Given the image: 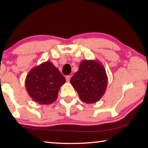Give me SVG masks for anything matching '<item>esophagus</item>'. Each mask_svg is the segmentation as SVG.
I'll return each mask as SVG.
<instances>
[{
	"label": "esophagus",
	"instance_id": "1",
	"mask_svg": "<svg viewBox=\"0 0 148 148\" xmlns=\"http://www.w3.org/2000/svg\"><path fill=\"white\" fill-rule=\"evenodd\" d=\"M71 77L70 75L66 76V82H69L70 79H71Z\"/></svg>",
	"mask_w": 148,
	"mask_h": 148
}]
</instances>
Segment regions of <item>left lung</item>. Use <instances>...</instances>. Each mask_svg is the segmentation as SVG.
Masks as SVG:
<instances>
[{"label":"left lung","instance_id":"1","mask_svg":"<svg viewBox=\"0 0 148 148\" xmlns=\"http://www.w3.org/2000/svg\"><path fill=\"white\" fill-rule=\"evenodd\" d=\"M70 82L83 102L93 104L104 96L108 77L104 66L94 60H84Z\"/></svg>","mask_w":148,"mask_h":148}]
</instances>
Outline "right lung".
<instances>
[{"label":"right lung","mask_w":148,"mask_h":148,"mask_svg":"<svg viewBox=\"0 0 148 148\" xmlns=\"http://www.w3.org/2000/svg\"><path fill=\"white\" fill-rule=\"evenodd\" d=\"M65 82V78L53 63L46 61L28 73L25 85L32 100L46 105L52 104L57 99L58 91Z\"/></svg>","instance_id":"right-lung-1"}]
</instances>
